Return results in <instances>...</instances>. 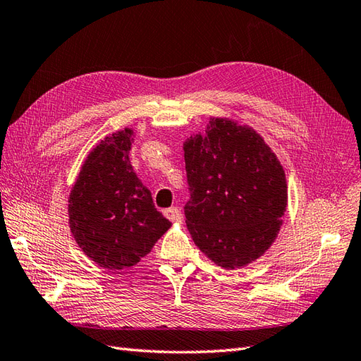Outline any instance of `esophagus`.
Instances as JSON below:
<instances>
[{
	"label": "esophagus",
	"mask_w": 361,
	"mask_h": 361,
	"mask_svg": "<svg viewBox=\"0 0 361 361\" xmlns=\"http://www.w3.org/2000/svg\"><path fill=\"white\" fill-rule=\"evenodd\" d=\"M164 215H166L167 219H169L172 223H180V221L183 220L181 211H180V207H177V206L166 209V211H164Z\"/></svg>",
	"instance_id": "34e87169"
}]
</instances>
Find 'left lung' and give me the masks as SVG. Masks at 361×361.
I'll use <instances>...</instances> for the list:
<instances>
[{
    "instance_id": "1",
    "label": "left lung",
    "mask_w": 361,
    "mask_h": 361,
    "mask_svg": "<svg viewBox=\"0 0 361 361\" xmlns=\"http://www.w3.org/2000/svg\"><path fill=\"white\" fill-rule=\"evenodd\" d=\"M195 245L223 269H241L272 246L288 207V183L274 150L247 124L211 116L183 142Z\"/></svg>"
}]
</instances>
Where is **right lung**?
<instances>
[{
  "instance_id": "obj_1",
  "label": "right lung",
  "mask_w": 361,
  "mask_h": 361,
  "mask_svg": "<svg viewBox=\"0 0 361 361\" xmlns=\"http://www.w3.org/2000/svg\"><path fill=\"white\" fill-rule=\"evenodd\" d=\"M133 137L135 130L124 128L98 141L67 198L77 245L92 262L111 271L137 264L172 226L133 172L129 160Z\"/></svg>"
}]
</instances>
